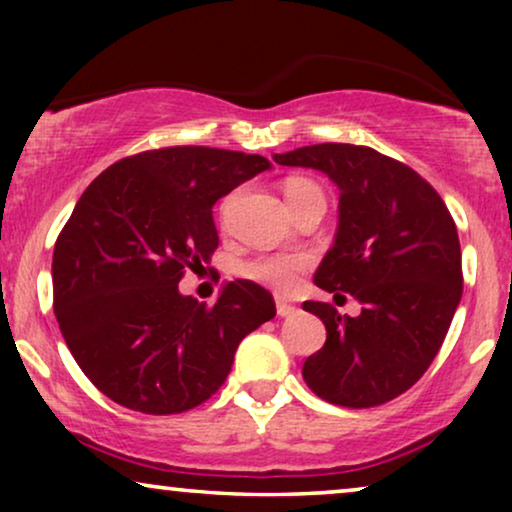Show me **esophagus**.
I'll list each match as a JSON object with an SVG mask.
<instances>
[{
    "mask_svg": "<svg viewBox=\"0 0 512 512\" xmlns=\"http://www.w3.org/2000/svg\"><path fill=\"white\" fill-rule=\"evenodd\" d=\"M277 314L279 317H293V314H298V307L284 303V300H277Z\"/></svg>",
    "mask_w": 512,
    "mask_h": 512,
    "instance_id": "1",
    "label": "esophagus"
}]
</instances>
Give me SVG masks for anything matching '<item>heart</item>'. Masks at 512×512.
I'll use <instances>...</instances> for the list:
<instances>
[{
    "label": "heart",
    "mask_w": 512,
    "mask_h": 512,
    "mask_svg": "<svg viewBox=\"0 0 512 512\" xmlns=\"http://www.w3.org/2000/svg\"><path fill=\"white\" fill-rule=\"evenodd\" d=\"M284 198L289 202V209H293L300 202L310 198H324V188H321L314 179L307 177H291L284 181ZM230 202L228 198L221 205V221H226ZM307 268V258L300 254H270V256H256L251 261L240 263V277L249 279V282H256L261 286H268V289L277 293H289L293 286L298 284L300 272Z\"/></svg>",
    "instance_id": "heart-1"
}]
</instances>
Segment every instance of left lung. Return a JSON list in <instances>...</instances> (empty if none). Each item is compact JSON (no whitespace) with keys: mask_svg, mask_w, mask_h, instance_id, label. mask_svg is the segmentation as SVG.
Returning a JSON list of instances; mask_svg holds the SVG:
<instances>
[{"mask_svg":"<svg viewBox=\"0 0 512 512\" xmlns=\"http://www.w3.org/2000/svg\"><path fill=\"white\" fill-rule=\"evenodd\" d=\"M272 158L338 186V230L314 284L363 305L359 317H340L333 305L305 300L326 342L307 356L303 380L345 408L401 396L436 359L461 300V247L445 202L415 170L370 146L328 142Z\"/></svg>","mask_w":512,"mask_h":512,"instance_id":"1","label":"left lung"}]
</instances>
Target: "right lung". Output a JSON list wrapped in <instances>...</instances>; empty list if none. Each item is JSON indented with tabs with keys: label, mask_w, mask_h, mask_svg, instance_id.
Instances as JSON below:
<instances>
[{
	"label": "right lung",
	"mask_w": 512,
	"mask_h": 512,
	"mask_svg": "<svg viewBox=\"0 0 512 512\" xmlns=\"http://www.w3.org/2000/svg\"><path fill=\"white\" fill-rule=\"evenodd\" d=\"M270 160L209 146L144 151L107 167L53 251V307L90 382L123 408L174 415L226 382L244 335L275 317L263 286L235 279L212 307L179 291L219 247L216 200Z\"/></svg>",
	"instance_id": "obj_1"
}]
</instances>
